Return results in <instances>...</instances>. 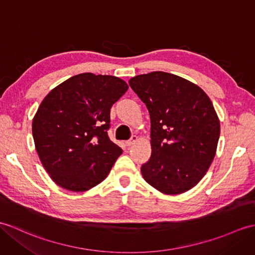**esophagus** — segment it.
Segmentation results:
<instances>
[{
  "label": "esophagus",
  "mask_w": 255,
  "mask_h": 255,
  "mask_svg": "<svg viewBox=\"0 0 255 255\" xmlns=\"http://www.w3.org/2000/svg\"><path fill=\"white\" fill-rule=\"evenodd\" d=\"M137 141H138V137H137V135H132L131 139L128 140V141H125V144H126L127 146H130V145L134 144Z\"/></svg>",
  "instance_id": "esophagus-1"
}]
</instances>
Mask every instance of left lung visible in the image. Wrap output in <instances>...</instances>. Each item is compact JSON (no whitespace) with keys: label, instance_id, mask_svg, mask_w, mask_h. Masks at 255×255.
<instances>
[{"label":"left lung","instance_id":"obj_1","mask_svg":"<svg viewBox=\"0 0 255 255\" xmlns=\"http://www.w3.org/2000/svg\"><path fill=\"white\" fill-rule=\"evenodd\" d=\"M129 86L151 120V157L144 180L165 194L190 190L215 157L221 124L210 98L193 82L164 72L135 76Z\"/></svg>","mask_w":255,"mask_h":255}]
</instances>
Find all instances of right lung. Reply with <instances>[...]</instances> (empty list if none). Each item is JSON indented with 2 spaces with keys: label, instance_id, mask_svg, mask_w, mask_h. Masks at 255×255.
Masks as SVG:
<instances>
[{
  "label": "right lung",
  "instance_id": "add662e5",
  "mask_svg": "<svg viewBox=\"0 0 255 255\" xmlns=\"http://www.w3.org/2000/svg\"><path fill=\"white\" fill-rule=\"evenodd\" d=\"M127 90L118 77L84 73L43 99L32 135L40 161L56 185L82 192L108 177L123 153L108 135L111 108Z\"/></svg>",
  "mask_w": 255,
  "mask_h": 255
}]
</instances>
